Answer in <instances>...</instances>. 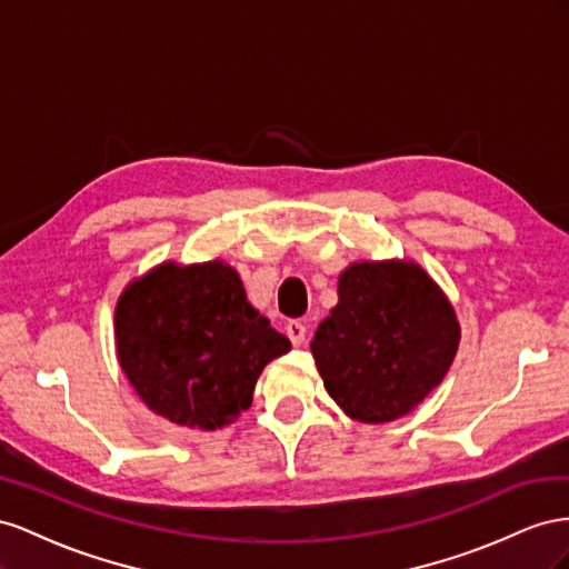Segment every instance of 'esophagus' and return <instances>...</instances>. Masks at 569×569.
Here are the masks:
<instances>
[{"mask_svg": "<svg viewBox=\"0 0 569 569\" xmlns=\"http://www.w3.org/2000/svg\"><path fill=\"white\" fill-rule=\"evenodd\" d=\"M286 333H288V338H290V343H293L296 348H300V346L305 343L307 327H305L302 321L293 319V321H288V323H286Z\"/></svg>", "mask_w": 569, "mask_h": 569, "instance_id": "esophagus-1", "label": "esophagus"}]
</instances>
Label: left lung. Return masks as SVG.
<instances>
[{
  "label": "left lung",
  "instance_id": "1",
  "mask_svg": "<svg viewBox=\"0 0 569 569\" xmlns=\"http://www.w3.org/2000/svg\"><path fill=\"white\" fill-rule=\"evenodd\" d=\"M460 323L415 262H355L338 276V305L319 323L312 355L348 417L383 425L415 410L456 360Z\"/></svg>",
  "mask_w": 569,
  "mask_h": 569
}]
</instances>
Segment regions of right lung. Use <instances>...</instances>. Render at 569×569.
<instances>
[{
	"label": "right lung",
	"mask_w": 569,
	"mask_h": 569,
	"mask_svg": "<svg viewBox=\"0 0 569 569\" xmlns=\"http://www.w3.org/2000/svg\"><path fill=\"white\" fill-rule=\"evenodd\" d=\"M113 333L142 402L173 425L204 431L246 412L262 369L290 350L221 259L164 262L140 276L117 302Z\"/></svg>",
	"instance_id": "add662e5"
}]
</instances>
